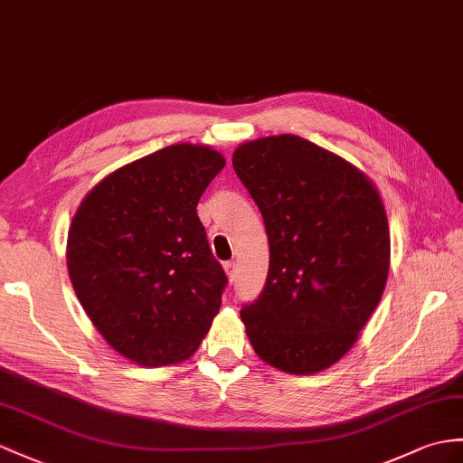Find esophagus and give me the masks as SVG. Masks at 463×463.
Masks as SVG:
<instances>
[{"instance_id":"1","label":"esophagus","mask_w":463,"mask_h":463,"mask_svg":"<svg viewBox=\"0 0 463 463\" xmlns=\"http://www.w3.org/2000/svg\"><path fill=\"white\" fill-rule=\"evenodd\" d=\"M225 273H228V277L232 280H235V277H238V263H235V261L225 263Z\"/></svg>"}]
</instances>
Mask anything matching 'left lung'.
<instances>
[{"label":"left lung","instance_id":"left-lung-1","mask_svg":"<svg viewBox=\"0 0 463 463\" xmlns=\"http://www.w3.org/2000/svg\"><path fill=\"white\" fill-rule=\"evenodd\" d=\"M232 165L269 235L265 287L241 308L247 337L269 365L318 373L355 344L385 288L391 238L379 193L297 135L245 143Z\"/></svg>","mask_w":463,"mask_h":463}]
</instances>
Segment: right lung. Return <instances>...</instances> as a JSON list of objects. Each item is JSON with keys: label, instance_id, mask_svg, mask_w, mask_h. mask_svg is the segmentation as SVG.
Returning <instances> with one entry per match:
<instances>
[{"label": "right lung", "instance_id": "right-lung-1", "mask_svg": "<svg viewBox=\"0 0 463 463\" xmlns=\"http://www.w3.org/2000/svg\"><path fill=\"white\" fill-rule=\"evenodd\" d=\"M225 161L204 145H171L94 186L69 232V273L104 340L131 362L190 357L210 330L228 277L196 206Z\"/></svg>", "mask_w": 463, "mask_h": 463}]
</instances>
